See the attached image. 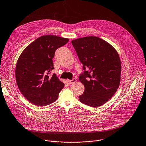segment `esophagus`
<instances>
[{
    "instance_id": "1",
    "label": "esophagus",
    "mask_w": 146,
    "mask_h": 146,
    "mask_svg": "<svg viewBox=\"0 0 146 146\" xmlns=\"http://www.w3.org/2000/svg\"><path fill=\"white\" fill-rule=\"evenodd\" d=\"M77 81V80L76 78H73V80H68V82L69 83V84H72L74 82H76Z\"/></svg>"
}]
</instances>
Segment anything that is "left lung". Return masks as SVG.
I'll list each match as a JSON object with an SVG mask.
<instances>
[{
  "mask_svg": "<svg viewBox=\"0 0 146 146\" xmlns=\"http://www.w3.org/2000/svg\"><path fill=\"white\" fill-rule=\"evenodd\" d=\"M85 70L79 77L84 93L79 96L82 104L98 108L117 92L121 82V62L116 49L105 40L87 36L72 41Z\"/></svg>",
  "mask_w": 146,
  "mask_h": 146,
  "instance_id": "obj_1",
  "label": "left lung"
}]
</instances>
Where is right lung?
<instances>
[{
    "label": "right lung",
    "instance_id": "1",
    "mask_svg": "<svg viewBox=\"0 0 146 146\" xmlns=\"http://www.w3.org/2000/svg\"><path fill=\"white\" fill-rule=\"evenodd\" d=\"M69 38L54 35H44L29 44L21 52L16 62L15 77L17 86L24 97L37 106L54 102L64 87L53 74L52 58L56 49Z\"/></svg>",
    "mask_w": 146,
    "mask_h": 146
}]
</instances>
